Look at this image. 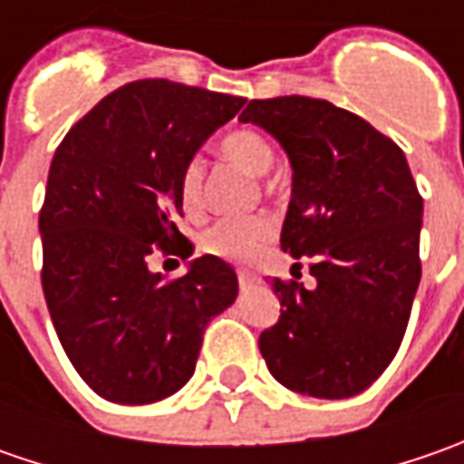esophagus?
Here are the masks:
<instances>
[{"label":"esophagus","mask_w":464,"mask_h":464,"mask_svg":"<svg viewBox=\"0 0 464 464\" xmlns=\"http://www.w3.org/2000/svg\"><path fill=\"white\" fill-rule=\"evenodd\" d=\"M237 281H240L242 292H247V289H250V286H253V284H256L258 278L253 276L250 271H237Z\"/></svg>","instance_id":"1"}]
</instances>
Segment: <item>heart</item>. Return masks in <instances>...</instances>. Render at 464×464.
<instances>
[{"mask_svg":"<svg viewBox=\"0 0 464 464\" xmlns=\"http://www.w3.org/2000/svg\"><path fill=\"white\" fill-rule=\"evenodd\" d=\"M222 154L247 169L250 175H266L274 165V147L266 141V136L250 129H240L224 136ZM180 204L186 214L196 217L204 208V162L190 160L180 172ZM276 235V224L268 217H245V219H224L217 222L204 235V250L227 260H247L258 258L260 253L271 245Z\"/></svg>","mask_w":464,"mask_h":464,"instance_id":"1","label":"heart"}]
</instances>
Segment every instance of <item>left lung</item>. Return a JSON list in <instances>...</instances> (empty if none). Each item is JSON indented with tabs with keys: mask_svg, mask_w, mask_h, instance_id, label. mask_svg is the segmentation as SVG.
<instances>
[{
	"mask_svg": "<svg viewBox=\"0 0 464 464\" xmlns=\"http://www.w3.org/2000/svg\"><path fill=\"white\" fill-rule=\"evenodd\" d=\"M242 123L281 144L292 201L281 250L310 266L314 286L271 278L281 302L260 353L299 395L341 401L364 392L401 348L420 281L423 198L402 150L328 100H250ZM299 278V276H296Z\"/></svg>",
	"mask_w": 464,
	"mask_h": 464,
	"instance_id": "8db88e82",
	"label": "left lung"
}]
</instances>
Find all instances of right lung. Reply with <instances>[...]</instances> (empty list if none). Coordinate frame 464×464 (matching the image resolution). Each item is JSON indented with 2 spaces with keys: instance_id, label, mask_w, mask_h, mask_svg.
<instances>
[{
  "instance_id": "obj_1",
  "label": "right lung",
  "mask_w": 464,
  "mask_h": 464,
  "mask_svg": "<svg viewBox=\"0 0 464 464\" xmlns=\"http://www.w3.org/2000/svg\"><path fill=\"white\" fill-rule=\"evenodd\" d=\"M245 98L139 80L102 98L63 136L41 208L44 295L72 366L100 398L147 405L196 372L206 325L237 299L227 260L186 276L150 271L152 245L180 258V172Z\"/></svg>"
}]
</instances>
